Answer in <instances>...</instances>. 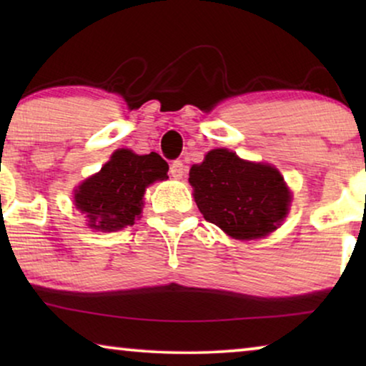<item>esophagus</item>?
Wrapping results in <instances>:
<instances>
[{"mask_svg":"<svg viewBox=\"0 0 366 366\" xmlns=\"http://www.w3.org/2000/svg\"><path fill=\"white\" fill-rule=\"evenodd\" d=\"M169 173H172L173 178L182 179L183 174H184L183 162H179V159H174V162H172V164H169Z\"/></svg>","mask_w":366,"mask_h":366,"instance_id":"obj_1","label":"esophagus"}]
</instances>
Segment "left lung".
I'll return each mask as SVG.
<instances>
[{
  "mask_svg": "<svg viewBox=\"0 0 366 366\" xmlns=\"http://www.w3.org/2000/svg\"><path fill=\"white\" fill-rule=\"evenodd\" d=\"M189 183L204 219L233 238L267 237L288 213L290 192L278 169L228 149H212L192 167Z\"/></svg>",
  "mask_w": 366,
  "mask_h": 366,
  "instance_id": "obj_1",
  "label": "left lung"
}]
</instances>
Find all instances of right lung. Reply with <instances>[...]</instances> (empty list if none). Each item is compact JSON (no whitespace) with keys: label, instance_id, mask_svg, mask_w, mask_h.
Listing matches in <instances>:
<instances>
[{"label":"right lung","instance_id":"1","mask_svg":"<svg viewBox=\"0 0 366 366\" xmlns=\"http://www.w3.org/2000/svg\"><path fill=\"white\" fill-rule=\"evenodd\" d=\"M168 178V163L158 153L134 154L118 149L102 172L88 178L74 194L88 227L102 232L132 227L142 213L144 188Z\"/></svg>","mask_w":366,"mask_h":366}]
</instances>
